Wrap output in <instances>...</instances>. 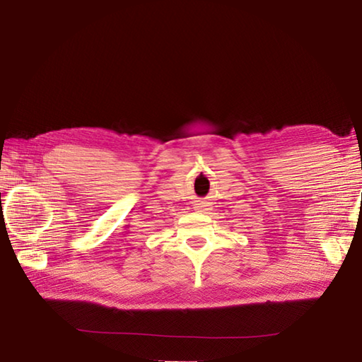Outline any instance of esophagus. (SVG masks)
<instances>
[{"label":"esophagus","instance_id":"obj_1","mask_svg":"<svg viewBox=\"0 0 362 362\" xmlns=\"http://www.w3.org/2000/svg\"><path fill=\"white\" fill-rule=\"evenodd\" d=\"M206 206H208V204H206L204 202H200V203H198V204H197V209H198V211H204V208H206Z\"/></svg>","mask_w":362,"mask_h":362}]
</instances>
